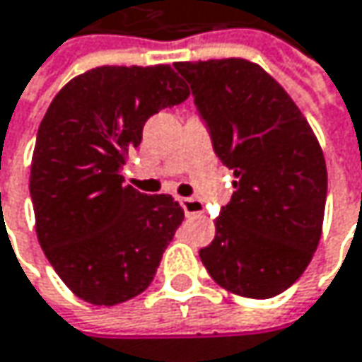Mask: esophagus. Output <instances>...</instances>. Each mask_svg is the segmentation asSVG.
Listing matches in <instances>:
<instances>
[{
	"instance_id": "obj_1",
	"label": "esophagus",
	"mask_w": 362,
	"mask_h": 362,
	"mask_svg": "<svg viewBox=\"0 0 362 362\" xmlns=\"http://www.w3.org/2000/svg\"><path fill=\"white\" fill-rule=\"evenodd\" d=\"M180 204L186 216H192V214H202L204 212V204L197 200V198H180Z\"/></svg>"
}]
</instances>
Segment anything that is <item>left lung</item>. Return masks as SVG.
Wrapping results in <instances>:
<instances>
[{
    "label": "left lung",
    "instance_id": "left-lung-1",
    "mask_svg": "<svg viewBox=\"0 0 362 362\" xmlns=\"http://www.w3.org/2000/svg\"><path fill=\"white\" fill-rule=\"evenodd\" d=\"M174 66L237 178L200 261L230 293L274 298L304 274L320 243L328 174L318 137L284 87L251 60Z\"/></svg>",
    "mask_w": 362,
    "mask_h": 362
}]
</instances>
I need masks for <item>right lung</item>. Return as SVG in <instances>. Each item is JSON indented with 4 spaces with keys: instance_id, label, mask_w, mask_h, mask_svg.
<instances>
[{
    "instance_id": "add662e5",
    "label": "right lung",
    "mask_w": 362,
    "mask_h": 362,
    "mask_svg": "<svg viewBox=\"0 0 362 362\" xmlns=\"http://www.w3.org/2000/svg\"><path fill=\"white\" fill-rule=\"evenodd\" d=\"M188 95L170 64L97 66L60 88L40 123L30 172L38 243L88 304L146 290L184 221L170 194L123 186L121 168L146 121Z\"/></svg>"
}]
</instances>
